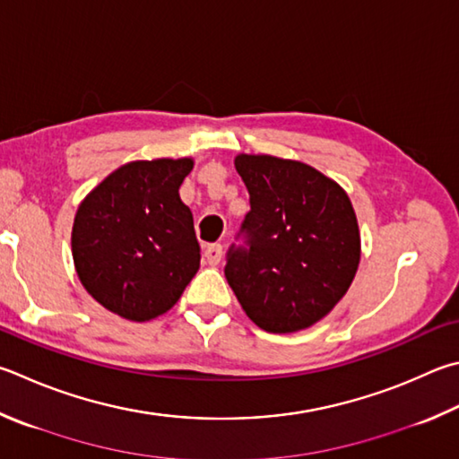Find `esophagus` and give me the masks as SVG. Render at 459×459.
Here are the masks:
<instances>
[{
	"label": "esophagus",
	"instance_id": "34e87169",
	"mask_svg": "<svg viewBox=\"0 0 459 459\" xmlns=\"http://www.w3.org/2000/svg\"><path fill=\"white\" fill-rule=\"evenodd\" d=\"M204 258H206V263L211 264V266L219 264V263H221V258H222V247H221L219 243L208 245V247L204 248Z\"/></svg>",
	"mask_w": 459,
	"mask_h": 459
}]
</instances>
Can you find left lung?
<instances>
[{
  "mask_svg": "<svg viewBox=\"0 0 459 459\" xmlns=\"http://www.w3.org/2000/svg\"><path fill=\"white\" fill-rule=\"evenodd\" d=\"M251 196L240 224L245 245L227 253V277L240 307L269 333H293L329 315L361 258L353 204L343 188L299 160L238 154Z\"/></svg>",
  "mask_w": 459,
  "mask_h": 459,
  "instance_id": "left-lung-1",
  "label": "left lung"
}]
</instances>
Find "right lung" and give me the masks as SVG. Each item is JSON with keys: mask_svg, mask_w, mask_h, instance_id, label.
<instances>
[{"mask_svg": "<svg viewBox=\"0 0 459 459\" xmlns=\"http://www.w3.org/2000/svg\"><path fill=\"white\" fill-rule=\"evenodd\" d=\"M193 158L120 166L78 206L72 256L82 285L108 311L144 323L172 309L201 266L193 212L178 188Z\"/></svg>", "mask_w": 459, "mask_h": 459, "instance_id": "add662e5", "label": "right lung"}]
</instances>
